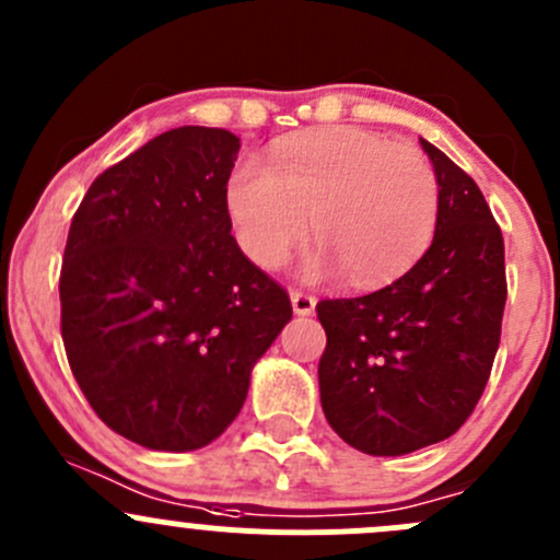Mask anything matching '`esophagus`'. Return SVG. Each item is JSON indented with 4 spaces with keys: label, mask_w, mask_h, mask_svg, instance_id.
<instances>
[{
    "label": "esophagus",
    "mask_w": 560,
    "mask_h": 560,
    "mask_svg": "<svg viewBox=\"0 0 560 560\" xmlns=\"http://www.w3.org/2000/svg\"><path fill=\"white\" fill-rule=\"evenodd\" d=\"M292 298V308H295L298 316H308L314 314V306H316V298L312 292H303V290H292L290 292Z\"/></svg>",
    "instance_id": "obj_1"
}]
</instances>
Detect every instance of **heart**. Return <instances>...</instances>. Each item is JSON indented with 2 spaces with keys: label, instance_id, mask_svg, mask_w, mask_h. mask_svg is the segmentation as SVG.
I'll return each instance as SVG.
<instances>
[{
  "label": "heart",
  "instance_id": "1",
  "mask_svg": "<svg viewBox=\"0 0 560 560\" xmlns=\"http://www.w3.org/2000/svg\"><path fill=\"white\" fill-rule=\"evenodd\" d=\"M235 238L259 268H281L312 230L322 238L314 268L341 265L352 284L398 279L431 246L439 178L428 156L358 127L298 135L244 162L224 189Z\"/></svg>",
  "mask_w": 560,
  "mask_h": 560
}]
</instances>
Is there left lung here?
<instances>
[{
  "instance_id": "left-lung-1",
  "label": "left lung",
  "mask_w": 560,
  "mask_h": 560,
  "mask_svg": "<svg viewBox=\"0 0 560 560\" xmlns=\"http://www.w3.org/2000/svg\"><path fill=\"white\" fill-rule=\"evenodd\" d=\"M420 143L439 178L431 248L382 290L316 303L327 336L322 411L369 455H406L453 436L482 398L501 341V228L471 175Z\"/></svg>"
}]
</instances>
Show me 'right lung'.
Segmentation results:
<instances>
[{"label":"right lung","mask_w":560,"mask_h":560,"mask_svg":"<svg viewBox=\"0 0 560 560\" xmlns=\"http://www.w3.org/2000/svg\"><path fill=\"white\" fill-rule=\"evenodd\" d=\"M241 140L178 127L83 195L59 276L78 387L118 436L186 453L238 417L252 365L292 319L284 287L230 235L224 189Z\"/></svg>","instance_id":"right-lung-1"}]
</instances>
